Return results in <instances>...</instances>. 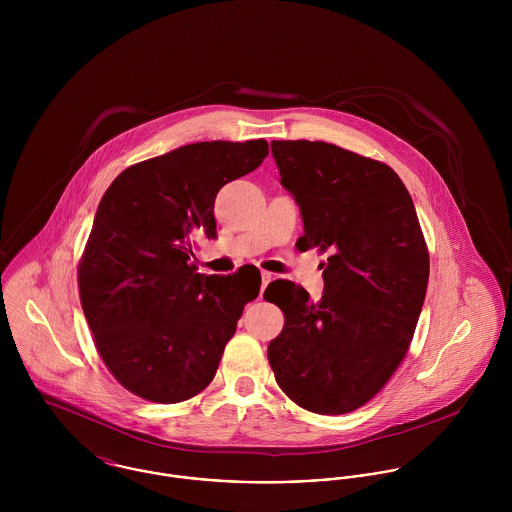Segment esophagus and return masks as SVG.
I'll return each instance as SVG.
<instances>
[{
	"label": "esophagus",
	"instance_id": "obj_1",
	"mask_svg": "<svg viewBox=\"0 0 512 512\" xmlns=\"http://www.w3.org/2000/svg\"><path fill=\"white\" fill-rule=\"evenodd\" d=\"M272 280H274V274H270V272H262V292L266 290V286H268Z\"/></svg>",
	"mask_w": 512,
	"mask_h": 512
}]
</instances>
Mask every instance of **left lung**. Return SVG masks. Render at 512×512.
<instances>
[{
    "mask_svg": "<svg viewBox=\"0 0 512 512\" xmlns=\"http://www.w3.org/2000/svg\"><path fill=\"white\" fill-rule=\"evenodd\" d=\"M280 183L303 220L299 250L331 256L311 301L280 280L264 297L286 315L268 345L280 388L315 414L366 404L402 363L430 278L412 197L384 163L325 142H272Z\"/></svg>",
    "mask_w": 512,
    "mask_h": 512,
    "instance_id": "8db88e82",
    "label": "left lung"
}]
</instances>
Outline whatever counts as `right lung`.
<instances>
[{
    "instance_id": "1",
    "label": "right lung",
    "mask_w": 512,
    "mask_h": 512,
    "mask_svg": "<svg viewBox=\"0 0 512 512\" xmlns=\"http://www.w3.org/2000/svg\"><path fill=\"white\" fill-rule=\"evenodd\" d=\"M268 155L266 140L199 142L122 171L104 193L78 266L102 361L151 402L175 404L215 378L260 272L197 274L195 238H217L220 189Z\"/></svg>"
}]
</instances>
